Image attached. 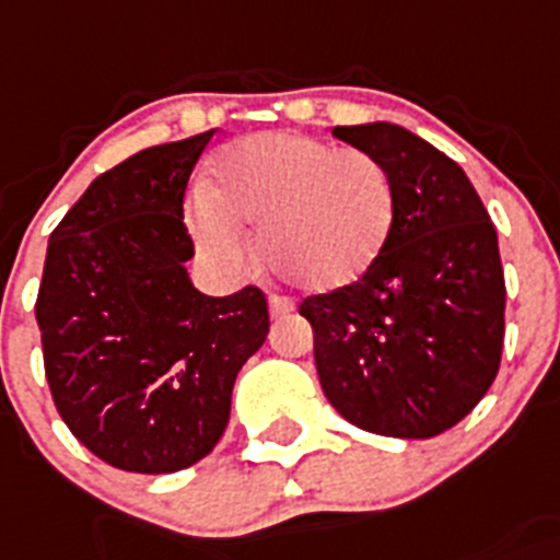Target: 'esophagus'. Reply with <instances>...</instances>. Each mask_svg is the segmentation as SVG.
I'll return each mask as SVG.
<instances>
[{
    "mask_svg": "<svg viewBox=\"0 0 560 560\" xmlns=\"http://www.w3.org/2000/svg\"><path fill=\"white\" fill-rule=\"evenodd\" d=\"M268 304H270V317H284L295 310L292 298H287V295H270Z\"/></svg>",
    "mask_w": 560,
    "mask_h": 560,
    "instance_id": "34e87169",
    "label": "esophagus"
}]
</instances>
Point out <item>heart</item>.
<instances>
[{"mask_svg": "<svg viewBox=\"0 0 560 560\" xmlns=\"http://www.w3.org/2000/svg\"><path fill=\"white\" fill-rule=\"evenodd\" d=\"M395 209V185L375 154L268 132L221 151L192 232L212 259L237 268L245 250L240 232L259 229V254L276 276L331 292L373 268L389 243Z\"/></svg>", "mask_w": 560, "mask_h": 560, "instance_id": "1", "label": "heart"}]
</instances>
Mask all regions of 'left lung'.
Returning <instances> with one entry per match:
<instances>
[{
	"mask_svg": "<svg viewBox=\"0 0 560 560\" xmlns=\"http://www.w3.org/2000/svg\"><path fill=\"white\" fill-rule=\"evenodd\" d=\"M395 185V226L373 268L298 312L315 331L328 404L370 433L431 439L478 406L500 370L505 279L498 232L451 156L395 124L334 127Z\"/></svg>",
	"mask_w": 560,
	"mask_h": 560,
	"instance_id": "left-lung-1",
	"label": "left lung"
}]
</instances>
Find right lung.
I'll return each instance as SVG.
<instances>
[{
	"instance_id": "1",
	"label": "right lung",
	"mask_w": 560,
	"mask_h": 560,
	"mask_svg": "<svg viewBox=\"0 0 560 560\" xmlns=\"http://www.w3.org/2000/svg\"><path fill=\"white\" fill-rule=\"evenodd\" d=\"M209 138L104 171L46 248L35 320L51 400L93 456L127 472L201 462L226 428L240 368L270 331L259 287L209 298L187 279L185 190Z\"/></svg>"
}]
</instances>
